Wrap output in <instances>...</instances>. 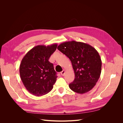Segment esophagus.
Listing matches in <instances>:
<instances>
[{
    "instance_id": "obj_1",
    "label": "esophagus",
    "mask_w": 123,
    "mask_h": 123,
    "mask_svg": "<svg viewBox=\"0 0 123 123\" xmlns=\"http://www.w3.org/2000/svg\"><path fill=\"white\" fill-rule=\"evenodd\" d=\"M61 75L62 76H64L65 75V70H63L61 72Z\"/></svg>"
}]
</instances>
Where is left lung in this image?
I'll return each mask as SVG.
<instances>
[{
  "label": "left lung",
  "instance_id": "left-lung-1",
  "mask_svg": "<svg viewBox=\"0 0 123 123\" xmlns=\"http://www.w3.org/2000/svg\"><path fill=\"white\" fill-rule=\"evenodd\" d=\"M57 49L71 62L75 79L69 88L77 93L90 91L100 77L102 61L98 52L90 44L70 41L61 43Z\"/></svg>",
  "mask_w": 123,
  "mask_h": 123
}]
</instances>
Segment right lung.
<instances>
[{
    "mask_svg": "<svg viewBox=\"0 0 123 123\" xmlns=\"http://www.w3.org/2000/svg\"><path fill=\"white\" fill-rule=\"evenodd\" d=\"M57 46L56 43L35 46L22 59L19 67L20 78L26 89L32 94L42 96L53 89L57 76L49 59Z\"/></svg>",
    "mask_w": 123,
    "mask_h": 123,
    "instance_id": "add662e5",
    "label": "right lung"
}]
</instances>
